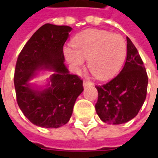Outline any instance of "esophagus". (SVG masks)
<instances>
[{
  "instance_id": "1",
  "label": "esophagus",
  "mask_w": 158,
  "mask_h": 158,
  "mask_svg": "<svg viewBox=\"0 0 158 158\" xmlns=\"http://www.w3.org/2000/svg\"><path fill=\"white\" fill-rule=\"evenodd\" d=\"M83 85H84V87H86V86L93 85H94V83L91 82V81H89V80H85L84 83H83Z\"/></svg>"
}]
</instances>
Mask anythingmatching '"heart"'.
Returning a JSON list of instances; mask_svg holds the SVG:
<instances>
[{"label": "heart", "mask_w": 158, "mask_h": 158, "mask_svg": "<svg viewBox=\"0 0 158 158\" xmlns=\"http://www.w3.org/2000/svg\"><path fill=\"white\" fill-rule=\"evenodd\" d=\"M72 46L63 51L70 65L79 71L88 59L89 71L101 79L114 75L127 55L126 41L121 35L101 29L81 33L73 40Z\"/></svg>", "instance_id": "heart-1"}]
</instances>
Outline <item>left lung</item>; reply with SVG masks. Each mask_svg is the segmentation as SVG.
Instances as JSON below:
<instances>
[{
    "label": "left lung",
    "instance_id": "obj_1",
    "mask_svg": "<svg viewBox=\"0 0 158 158\" xmlns=\"http://www.w3.org/2000/svg\"><path fill=\"white\" fill-rule=\"evenodd\" d=\"M148 77L137 49L127 37V57L122 71L102 85H96V111L103 122L121 124L134 118L145 102Z\"/></svg>",
    "mask_w": 158,
    "mask_h": 158
}]
</instances>
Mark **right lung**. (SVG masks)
Masks as SVG:
<instances>
[{
	"label": "right lung",
	"mask_w": 158,
	"mask_h": 158,
	"mask_svg": "<svg viewBox=\"0 0 158 158\" xmlns=\"http://www.w3.org/2000/svg\"><path fill=\"white\" fill-rule=\"evenodd\" d=\"M72 28L45 23L28 40L19 55L14 73L17 102L30 122L43 128H59L69 122L83 80L64 65L63 45ZM54 71L47 88L37 91L27 83L36 70Z\"/></svg>",
	"instance_id": "obj_1"
}]
</instances>
